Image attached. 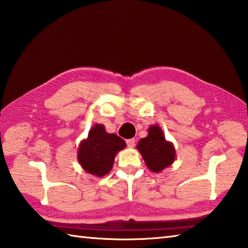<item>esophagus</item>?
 <instances>
[{
    "mask_svg": "<svg viewBox=\"0 0 248 248\" xmlns=\"http://www.w3.org/2000/svg\"><path fill=\"white\" fill-rule=\"evenodd\" d=\"M135 142H136V140L134 138L126 140V144H127L128 148H133V146L135 145Z\"/></svg>",
    "mask_w": 248,
    "mask_h": 248,
    "instance_id": "1",
    "label": "esophagus"
}]
</instances>
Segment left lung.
Segmentation results:
<instances>
[{
	"instance_id": "1",
	"label": "left lung",
	"mask_w": 248,
	"mask_h": 248,
	"mask_svg": "<svg viewBox=\"0 0 248 248\" xmlns=\"http://www.w3.org/2000/svg\"><path fill=\"white\" fill-rule=\"evenodd\" d=\"M146 166L153 172H159L170 166L175 158L173 145L166 141L158 126H151L148 137L140 139L137 145Z\"/></svg>"
}]
</instances>
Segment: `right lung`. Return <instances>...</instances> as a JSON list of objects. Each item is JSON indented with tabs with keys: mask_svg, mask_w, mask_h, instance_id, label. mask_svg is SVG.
<instances>
[{
	"mask_svg": "<svg viewBox=\"0 0 248 248\" xmlns=\"http://www.w3.org/2000/svg\"><path fill=\"white\" fill-rule=\"evenodd\" d=\"M125 145V141L118 135L106 133L103 125L96 124L90 130L88 139L80 144L79 163L87 172L103 176L112 168L115 154Z\"/></svg>",
	"mask_w": 248,
	"mask_h": 248,
	"instance_id": "add662e5",
	"label": "right lung"
}]
</instances>
